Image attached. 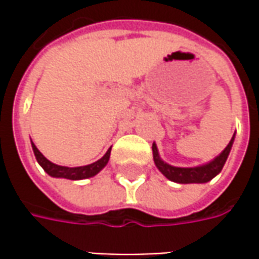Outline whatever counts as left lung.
<instances>
[{"label":"left lung","mask_w":259,"mask_h":259,"mask_svg":"<svg viewBox=\"0 0 259 259\" xmlns=\"http://www.w3.org/2000/svg\"><path fill=\"white\" fill-rule=\"evenodd\" d=\"M234 137H232V140L229 141V144L226 145V148H225L224 151L221 153L219 157H216L212 163H209V164H206V165H202V167L183 168V167H173V165L165 164L164 161L160 158L155 144H153L154 163L155 165L158 167V170L164 174L168 180H171V182H176V183H182V184L206 183V182L212 180L216 174L221 173V170L224 168L225 163H226V158H228L229 151H231L232 144H234Z\"/></svg>","instance_id":"left-lung-1"}]
</instances>
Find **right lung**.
<instances>
[{
  "mask_svg": "<svg viewBox=\"0 0 259 259\" xmlns=\"http://www.w3.org/2000/svg\"><path fill=\"white\" fill-rule=\"evenodd\" d=\"M31 145H33V151H34L38 164L45 168L46 173L50 174L52 177H63V179H69V180H82V179H88V177H92L95 174H98L106 165L108 160H109V155H111V148H109L106 151V154L101 160H98L96 163L83 165V167H63V165H57L52 161H49L45 155L37 150V147L33 143H31Z\"/></svg>",
  "mask_w": 259,
  "mask_h": 259,
  "instance_id": "obj_1",
  "label": "right lung"
}]
</instances>
